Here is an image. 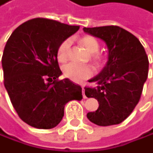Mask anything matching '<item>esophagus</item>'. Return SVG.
<instances>
[{
	"instance_id": "1",
	"label": "esophagus",
	"mask_w": 153,
	"mask_h": 153,
	"mask_svg": "<svg viewBox=\"0 0 153 153\" xmlns=\"http://www.w3.org/2000/svg\"><path fill=\"white\" fill-rule=\"evenodd\" d=\"M82 94H83V97H85V90H84V87H82Z\"/></svg>"
}]
</instances>
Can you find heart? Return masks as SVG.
Returning <instances> with one entry per match:
<instances>
[{
  "label": "heart",
  "instance_id": "b5f03b06",
  "mask_svg": "<svg viewBox=\"0 0 153 153\" xmlns=\"http://www.w3.org/2000/svg\"><path fill=\"white\" fill-rule=\"evenodd\" d=\"M80 43L90 54L93 55V59L97 64H99L102 61V58L99 55L95 54L99 49V43L97 39L92 36H85L80 39ZM71 40L65 39L62 42L58 49V59L63 62L67 59L68 55L70 52ZM64 76L69 79L75 82H80L86 78H89L93 75V69L89 65L77 64L75 62H70L63 67Z\"/></svg>",
  "mask_w": 153,
  "mask_h": 153
}]
</instances>
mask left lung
Segmentation results:
<instances>
[{"label":"left lung","instance_id":"obj_1","mask_svg":"<svg viewBox=\"0 0 153 153\" xmlns=\"http://www.w3.org/2000/svg\"><path fill=\"white\" fill-rule=\"evenodd\" d=\"M83 31L102 39L108 48V60L97 76L89 82L95 88H84L87 97L98 101V109L87 118L98 126L120 124L139 102L149 73V60L139 39L119 26L83 28Z\"/></svg>","mask_w":153,"mask_h":153}]
</instances>
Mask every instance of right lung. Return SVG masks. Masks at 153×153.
Returning <instances> with one entry per match:
<instances>
[{
	"mask_svg": "<svg viewBox=\"0 0 153 153\" xmlns=\"http://www.w3.org/2000/svg\"><path fill=\"white\" fill-rule=\"evenodd\" d=\"M79 26L48 19L29 20L17 27L4 46L1 65L4 87L21 119L37 129L55 128L64 115V106L82 99V89L62 72L58 49Z\"/></svg>",
	"mask_w": 153,
	"mask_h": 153,
	"instance_id": "right-lung-1",
	"label": "right lung"
}]
</instances>
